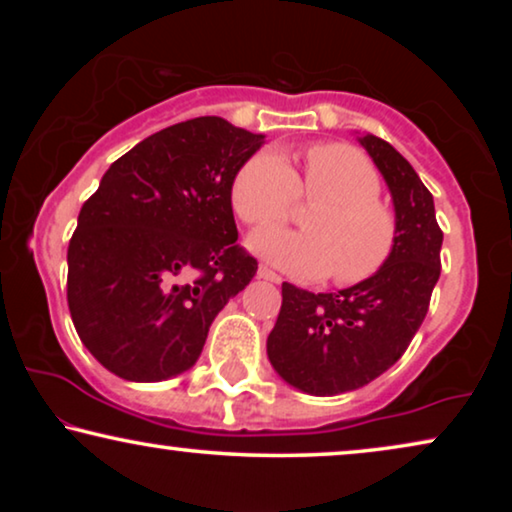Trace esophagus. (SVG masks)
<instances>
[{"label":"esophagus","mask_w":512,"mask_h":512,"mask_svg":"<svg viewBox=\"0 0 512 512\" xmlns=\"http://www.w3.org/2000/svg\"><path fill=\"white\" fill-rule=\"evenodd\" d=\"M258 277H261V279H268V282H275V284L282 282V277H279L275 270H270L268 265H258Z\"/></svg>","instance_id":"esophagus-1"}]
</instances>
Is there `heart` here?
<instances>
[{
    "instance_id": "heart-1",
    "label": "heart",
    "mask_w": 512,
    "mask_h": 512,
    "mask_svg": "<svg viewBox=\"0 0 512 512\" xmlns=\"http://www.w3.org/2000/svg\"><path fill=\"white\" fill-rule=\"evenodd\" d=\"M380 177L370 160L347 144H314L303 174L282 156L258 151L235 172L230 205L249 226L286 221L296 195L319 202L305 216L307 233L265 228L251 235V249L291 275L354 286L375 277L394 254L398 221L382 202Z\"/></svg>"
}]
</instances>
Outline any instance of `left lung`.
Here are the masks:
<instances>
[{
  "label": "left lung",
  "instance_id": "8db88e82",
  "mask_svg": "<svg viewBox=\"0 0 512 512\" xmlns=\"http://www.w3.org/2000/svg\"><path fill=\"white\" fill-rule=\"evenodd\" d=\"M361 144L394 198V254L375 277L335 293L284 282L282 310L268 335L272 368L314 396L354 391L394 366L422 326L440 277L443 230L429 188L389 142L366 135Z\"/></svg>",
  "mask_w": 512,
  "mask_h": 512
}]
</instances>
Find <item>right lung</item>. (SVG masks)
<instances>
[{"mask_svg": "<svg viewBox=\"0 0 512 512\" xmlns=\"http://www.w3.org/2000/svg\"><path fill=\"white\" fill-rule=\"evenodd\" d=\"M263 135L200 116L146 137L104 172L67 249V303L88 352L130 382L198 361L209 326L256 275L237 244L235 172Z\"/></svg>", "mask_w": 512, "mask_h": 512, "instance_id": "right-lung-1", "label": "right lung"}]
</instances>
